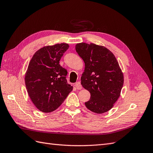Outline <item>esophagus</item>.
I'll list each match as a JSON object with an SVG mask.
<instances>
[{
  "label": "esophagus",
  "mask_w": 153,
  "mask_h": 153,
  "mask_svg": "<svg viewBox=\"0 0 153 153\" xmlns=\"http://www.w3.org/2000/svg\"><path fill=\"white\" fill-rule=\"evenodd\" d=\"M75 87H76V89H77V90L81 89L82 88V85H81V82H77L75 84Z\"/></svg>",
  "instance_id": "1"
}]
</instances>
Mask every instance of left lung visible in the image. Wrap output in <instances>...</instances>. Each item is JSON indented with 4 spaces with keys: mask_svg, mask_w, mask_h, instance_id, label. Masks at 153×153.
<instances>
[{
    "mask_svg": "<svg viewBox=\"0 0 153 153\" xmlns=\"http://www.w3.org/2000/svg\"><path fill=\"white\" fill-rule=\"evenodd\" d=\"M76 50L85 63L81 84L89 91L86 107L96 114L110 110L123 87V74L114 54L105 47L94 43H77Z\"/></svg>",
    "mask_w": 153,
    "mask_h": 153,
    "instance_id": "obj_1",
    "label": "left lung"
}]
</instances>
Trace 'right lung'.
Instances as JSON below:
<instances>
[{"mask_svg":"<svg viewBox=\"0 0 153 153\" xmlns=\"http://www.w3.org/2000/svg\"><path fill=\"white\" fill-rule=\"evenodd\" d=\"M68 48L66 43L43 47L28 64L25 77L27 92L35 107L45 113L57 109L73 89L66 79L67 70L59 64Z\"/></svg>","mask_w":153,"mask_h":153,"instance_id":"add662e5","label":"right lung"}]
</instances>
